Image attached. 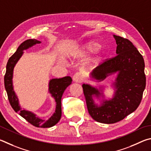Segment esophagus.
Returning a JSON list of instances; mask_svg holds the SVG:
<instances>
[{
    "mask_svg": "<svg viewBox=\"0 0 151 151\" xmlns=\"http://www.w3.org/2000/svg\"><path fill=\"white\" fill-rule=\"evenodd\" d=\"M73 81L76 83H81L83 81V78L81 74L80 73H76L73 76Z\"/></svg>",
    "mask_w": 151,
    "mask_h": 151,
    "instance_id": "34e87169",
    "label": "esophagus"
}]
</instances>
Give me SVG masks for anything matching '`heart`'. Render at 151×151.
Wrapping results in <instances>:
<instances>
[{"label": "heart", "mask_w": 151, "mask_h": 151, "mask_svg": "<svg viewBox=\"0 0 151 151\" xmlns=\"http://www.w3.org/2000/svg\"><path fill=\"white\" fill-rule=\"evenodd\" d=\"M100 45L97 42H89L85 44H83L81 46L80 50L78 52V55L80 57H84L90 55L93 53L96 52L99 49ZM104 54H98L93 59V62L94 63H99L100 62L104 60Z\"/></svg>", "instance_id": "b5f03b06"}]
</instances>
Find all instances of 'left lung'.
<instances>
[{
  "instance_id": "8db88e82",
  "label": "left lung",
  "mask_w": 151,
  "mask_h": 151,
  "mask_svg": "<svg viewBox=\"0 0 151 151\" xmlns=\"http://www.w3.org/2000/svg\"><path fill=\"white\" fill-rule=\"evenodd\" d=\"M114 38L117 55L105 60L91 74L96 80H104L111 73L118 72L115 96L97 107L92 96L99 97L101 93L88 84L82 86L89 115L97 122L106 124L117 123L134 111L141 101L146 86L142 55L128 39L115 35Z\"/></svg>"
}]
</instances>
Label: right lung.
<instances>
[{
	"mask_svg": "<svg viewBox=\"0 0 151 151\" xmlns=\"http://www.w3.org/2000/svg\"><path fill=\"white\" fill-rule=\"evenodd\" d=\"M39 43H40V42L36 39H29L22 42L18 46L17 51L9 58L7 62L6 73H5L4 78V87L6 89L10 104L16 112L18 113L21 117L25 119L28 123H30L31 125L34 127L40 128H47L55 125L60 121L61 116H62L61 99H62V95L65 89L71 83L72 79L70 76H66V77L62 78L52 79L50 81L49 91L52 94V96L54 97L55 102H56V108H55V113L47 121L37 117L35 115L30 111L21 109L20 105L18 104V99L13 90L12 86L13 70H14L15 64L20 59V58L22 56L23 50L28 48L29 47L32 46L34 44Z\"/></svg>",
	"mask_w": 151,
	"mask_h": 151,
	"instance_id": "add662e5",
	"label": "right lung"
}]
</instances>
